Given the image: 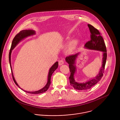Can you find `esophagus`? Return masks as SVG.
I'll return each instance as SVG.
<instances>
[{
    "label": "esophagus",
    "mask_w": 120,
    "mask_h": 120,
    "mask_svg": "<svg viewBox=\"0 0 120 120\" xmlns=\"http://www.w3.org/2000/svg\"><path fill=\"white\" fill-rule=\"evenodd\" d=\"M64 61H63V60H60L59 61V66H61L62 65L64 64Z\"/></svg>",
    "instance_id": "1"
}]
</instances>
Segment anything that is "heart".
I'll use <instances>...</instances> for the list:
<instances>
[{"mask_svg":"<svg viewBox=\"0 0 120 120\" xmlns=\"http://www.w3.org/2000/svg\"><path fill=\"white\" fill-rule=\"evenodd\" d=\"M79 43L78 39H74L71 40L68 44L67 48V52L68 53H71L75 51Z\"/></svg>","mask_w":120,"mask_h":120,"instance_id":"1","label":"heart"}]
</instances>
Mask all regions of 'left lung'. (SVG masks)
I'll return each mask as SVG.
<instances>
[{"instance_id":"left-lung-1","label":"left lung","mask_w":120,"mask_h":120,"mask_svg":"<svg viewBox=\"0 0 120 120\" xmlns=\"http://www.w3.org/2000/svg\"><path fill=\"white\" fill-rule=\"evenodd\" d=\"M88 26L90 31V40L85 45V48L87 49L96 50L103 52L102 65L99 70L98 73L93 78L90 79L84 82L76 81L74 79L75 74L77 72L76 62L77 58L80 54L79 52L74 55L67 57L66 61L69 64L71 74L69 77L70 85L76 90H85L90 89L97 84L101 79L103 76L104 68L107 59V50L103 37L100 35L99 31L93 26L88 24Z\"/></svg>"}]
</instances>
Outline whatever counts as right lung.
I'll use <instances>...</instances> for the list:
<instances>
[{
  "instance_id": "add662e5",
  "label": "right lung",
  "mask_w": 120,
  "mask_h": 120,
  "mask_svg": "<svg viewBox=\"0 0 120 120\" xmlns=\"http://www.w3.org/2000/svg\"><path fill=\"white\" fill-rule=\"evenodd\" d=\"M35 31L32 30H21L18 34H17L14 38L12 42V44H11V49L10 51L9 52V62H10V67H11V73L12 75V78H13V79L15 82V83L16 84V85L19 88H20L21 90H23L24 91L26 92V93H30V94H41V93H42L43 92H46L48 89L50 85L51 84V78L52 74L53 73V72L57 69L58 67V62L57 61L50 68L49 70V74H48V81L47 83L46 84V85L45 86L43 87L42 88H41V89L37 90V91H27V90H23L22 88H21L18 85V84L17 82V81H16L15 78L14 77V75L13 73V71H12V67H11V52L13 50V49L17 46V44L22 41L23 40H24L25 38L29 37V36H30L32 35H33L35 34Z\"/></svg>"
}]
</instances>
